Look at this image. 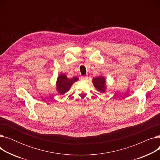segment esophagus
Instances as JSON below:
<instances>
[{
    "mask_svg": "<svg viewBox=\"0 0 160 160\" xmlns=\"http://www.w3.org/2000/svg\"><path fill=\"white\" fill-rule=\"evenodd\" d=\"M88 79V77H86V76H83V77H81V80H83V81H86V80H87Z\"/></svg>",
    "mask_w": 160,
    "mask_h": 160,
    "instance_id": "1",
    "label": "esophagus"
}]
</instances>
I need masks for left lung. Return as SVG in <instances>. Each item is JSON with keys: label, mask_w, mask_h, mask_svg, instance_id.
<instances>
[{"label": "left lung", "mask_w": 160, "mask_h": 160, "mask_svg": "<svg viewBox=\"0 0 160 160\" xmlns=\"http://www.w3.org/2000/svg\"><path fill=\"white\" fill-rule=\"evenodd\" d=\"M94 86L100 92H104L105 89V79L102 77H98L93 79Z\"/></svg>", "instance_id": "left-lung-1"}]
</instances>
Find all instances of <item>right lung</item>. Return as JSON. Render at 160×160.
Masks as SVG:
<instances>
[{"instance_id": "1", "label": "right lung", "mask_w": 160, "mask_h": 160, "mask_svg": "<svg viewBox=\"0 0 160 160\" xmlns=\"http://www.w3.org/2000/svg\"><path fill=\"white\" fill-rule=\"evenodd\" d=\"M77 80L78 78L77 77L72 78V79H68L64 74L59 76L56 83V86L59 93L62 95L64 94L65 92L68 91L73 84V83Z\"/></svg>"}]
</instances>
